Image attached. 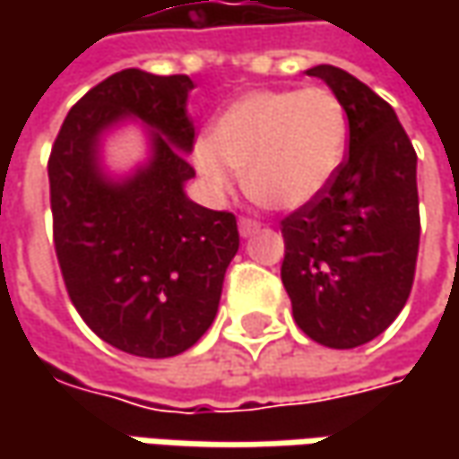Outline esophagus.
<instances>
[{"instance_id":"esophagus-1","label":"esophagus","mask_w":459,"mask_h":459,"mask_svg":"<svg viewBox=\"0 0 459 459\" xmlns=\"http://www.w3.org/2000/svg\"><path fill=\"white\" fill-rule=\"evenodd\" d=\"M239 235L242 238H250V235H255L257 230H260V221L255 220H247V217H239Z\"/></svg>"}]
</instances>
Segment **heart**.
<instances>
[{
	"label": "heart",
	"instance_id": "obj_1",
	"mask_svg": "<svg viewBox=\"0 0 459 459\" xmlns=\"http://www.w3.org/2000/svg\"><path fill=\"white\" fill-rule=\"evenodd\" d=\"M347 148L350 115L334 91L255 89L232 99L209 125L194 166L214 191H227L238 170L253 202L299 212L329 191Z\"/></svg>",
	"mask_w": 459,
	"mask_h": 459
}]
</instances>
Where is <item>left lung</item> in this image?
Segmentation results:
<instances>
[{
	"instance_id": "left-lung-1",
	"label": "left lung",
	"mask_w": 459,
	"mask_h": 459,
	"mask_svg": "<svg viewBox=\"0 0 459 459\" xmlns=\"http://www.w3.org/2000/svg\"><path fill=\"white\" fill-rule=\"evenodd\" d=\"M350 115V155L322 199L281 221V281L314 342L350 350L401 314L419 253L416 152L388 101L337 65H314Z\"/></svg>"
}]
</instances>
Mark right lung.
<instances>
[{
  "label": "right lung",
  "mask_w": 459,
  "mask_h": 459,
  "mask_svg": "<svg viewBox=\"0 0 459 459\" xmlns=\"http://www.w3.org/2000/svg\"><path fill=\"white\" fill-rule=\"evenodd\" d=\"M188 76L125 68L74 104L48 160L53 242L89 329L137 358H173L199 342L220 308L238 220L186 196L194 122ZM149 127L152 158L125 179L100 168V140L125 118Z\"/></svg>",
  "instance_id": "add662e5"
}]
</instances>
